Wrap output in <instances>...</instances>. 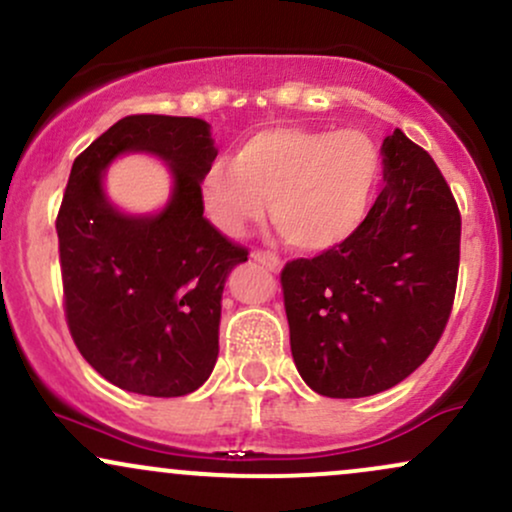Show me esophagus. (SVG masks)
<instances>
[{
  "instance_id": "esophagus-1",
  "label": "esophagus",
  "mask_w": 512,
  "mask_h": 512,
  "mask_svg": "<svg viewBox=\"0 0 512 512\" xmlns=\"http://www.w3.org/2000/svg\"><path fill=\"white\" fill-rule=\"evenodd\" d=\"M252 260L264 264L267 269H274V272L281 267L279 255H274V252H267V250H255V252H252Z\"/></svg>"
}]
</instances>
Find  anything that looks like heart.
<instances>
[{"label":"heart","mask_w":512,"mask_h":512,"mask_svg":"<svg viewBox=\"0 0 512 512\" xmlns=\"http://www.w3.org/2000/svg\"><path fill=\"white\" fill-rule=\"evenodd\" d=\"M383 178V158L356 129L269 127L202 178L207 216L226 236L260 221L264 202L293 248L330 250L366 223Z\"/></svg>","instance_id":"1"}]
</instances>
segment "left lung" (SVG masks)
<instances>
[{
    "mask_svg": "<svg viewBox=\"0 0 512 512\" xmlns=\"http://www.w3.org/2000/svg\"><path fill=\"white\" fill-rule=\"evenodd\" d=\"M385 187L356 236L281 269L298 373L354 399L402 383L450 320L462 219L433 158L402 129L383 142Z\"/></svg>",
    "mask_w": 512,
    "mask_h": 512,
    "instance_id": "left-lung-1",
    "label": "left lung"
}]
</instances>
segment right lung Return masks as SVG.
<instances>
[{
    "instance_id": "1",
    "label": "right lung",
    "mask_w": 512,
    "mask_h": 512,
    "mask_svg": "<svg viewBox=\"0 0 512 512\" xmlns=\"http://www.w3.org/2000/svg\"><path fill=\"white\" fill-rule=\"evenodd\" d=\"M149 150L174 170L169 207L120 215L100 173L115 155ZM216 158L199 117L127 115L76 156L57 211L64 317L76 349L108 383L149 397L195 392L219 356L226 276L248 260L204 216L202 178Z\"/></svg>"
}]
</instances>
